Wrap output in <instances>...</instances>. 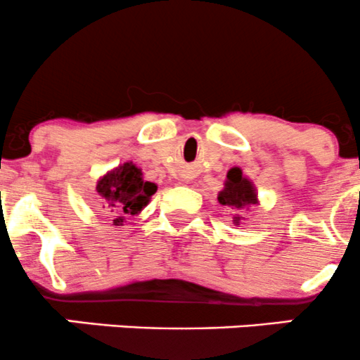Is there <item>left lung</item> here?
I'll use <instances>...</instances> for the list:
<instances>
[{
  "label": "left lung",
  "instance_id": "obj_1",
  "mask_svg": "<svg viewBox=\"0 0 360 360\" xmlns=\"http://www.w3.org/2000/svg\"><path fill=\"white\" fill-rule=\"evenodd\" d=\"M219 203L221 205H228L231 209H247L250 205H255L259 203L257 200V193H255V186L252 184V181L247 179L241 172L240 167H233L229 169L228 176H226V183H224V190L219 191L217 196ZM234 224H240V219L238 215H234Z\"/></svg>",
  "mask_w": 360,
  "mask_h": 360
}]
</instances>
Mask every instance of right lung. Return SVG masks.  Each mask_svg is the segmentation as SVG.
Returning a JSON list of instances; mask_svg holds the SVG:
<instances>
[{
	"mask_svg": "<svg viewBox=\"0 0 360 360\" xmlns=\"http://www.w3.org/2000/svg\"><path fill=\"white\" fill-rule=\"evenodd\" d=\"M96 191L110 209L112 217H115L113 224L122 226L129 215H138L148 205L151 195L157 191V184L143 179L141 169L132 162H126L100 177Z\"/></svg>",
	"mask_w": 360,
	"mask_h": 360,
	"instance_id": "right-lung-1",
	"label": "right lung"
}]
</instances>
